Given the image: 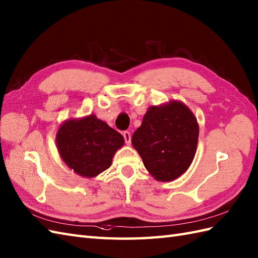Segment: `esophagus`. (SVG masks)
Returning a JSON list of instances; mask_svg holds the SVG:
<instances>
[{"mask_svg":"<svg viewBox=\"0 0 258 258\" xmlns=\"http://www.w3.org/2000/svg\"><path fill=\"white\" fill-rule=\"evenodd\" d=\"M123 136H124V140H125V142H126V144H130L131 143V139H132L130 132L125 131L124 133H123Z\"/></svg>","mask_w":258,"mask_h":258,"instance_id":"obj_1","label":"esophagus"}]
</instances>
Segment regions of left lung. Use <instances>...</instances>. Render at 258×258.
Returning a JSON list of instances; mask_svg holds the SVG:
<instances>
[{
  "instance_id": "obj_1",
  "label": "left lung",
  "mask_w": 258,
  "mask_h": 258,
  "mask_svg": "<svg viewBox=\"0 0 258 258\" xmlns=\"http://www.w3.org/2000/svg\"><path fill=\"white\" fill-rule=\"evenodd\" d=\"M199 124L189 107L177 100L148 107L132 144L157 181H172L195 158Z\"/></svg>"
}]
</instances>
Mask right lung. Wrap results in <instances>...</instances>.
Masks as SVG:
<instances>
[{
    "mask_svg": "<svg viewBox=\"0 0 258 258\" xmlns=\"http://www.w3.org/2000/svg\"><path fill=\"white\" fill-rule=\"evenodd\" d=\"M58 153L70 169L81 177L94 178L106 170L123 136L95 114L63 121L56 134Z\"/></svg>",
    "mask_w": 258,
    "mask_h": 258,
    "instance_id": "right-lung-1",
    "label": "right lung"
}]
</instances>
